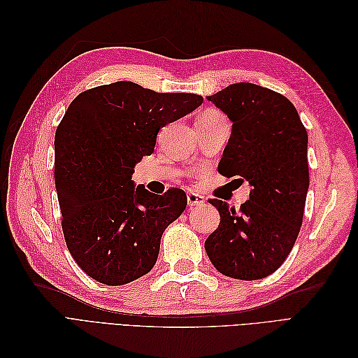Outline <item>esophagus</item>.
I'll return each instance as SVG.
<instances>
[{
    "mask_svg": "<svg viewBox=\"0 0 358 358\" xmlns=\"http://www.w3.org/2000/svg\"><path fill=\"white\" fill-rule=\"evenodd\" d=\"M187 199H188V206H191V208L192 206H201L204 203V197L199 196L196 192H189Z\"/></svg>",
    "mask_w": 358,
    "mask_h": 358,
    "instance_id": "obj_1",
    "label": "esophagus"
}]
</instances>
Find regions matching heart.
Here are the masks:
<instances>
[{
    "label": "heart",
    "mask_w": 358,
    "mask_h": 358,
    "mask_svg": "<svg viewBox=\"0 0 358 358\" xmlns=\"http://www.w3.org/2000/svg\"><path fill=\"white\" fill-rule=\"evenodd\" d=\"M206 115L210 116V115H221V113H218V112H216V110H208V112H206V113H203V116H206Z\"/></svg>",
    "instance_id": "heart-1"
}]
</instances>
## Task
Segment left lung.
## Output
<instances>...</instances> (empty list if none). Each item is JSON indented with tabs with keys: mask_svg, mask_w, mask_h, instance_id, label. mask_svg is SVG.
I'll list each match as a JSON object with an SVG mask.
<instances>
[{
	"mask_svg": "<svg viewBox=\"0 0 358 358\" xmlns=\"http://www.w3.org/2000/svg\"><path fill=\"white\" fill-rule=\"evenodd\" d=\"M208 100L233 122L218 170L248 180L251 192L239 210L209 200L221 222L204 249L220 273L263 279L285 262L300 231L309 188L306 128L287 96L254 83L230 85Z\"/></svg>",
	"mask_w": 358,
	"mask_h": 358,
	"instance_id": "8db88e82",
	"label": "left lung"
}]
</instances>
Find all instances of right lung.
<instances>
[{
    "label": "right lung",
    "mask_w": 358,
    "mask_h": 358,
    "mask_svg": "<svg viewBox=\"0 0 358 358\" xmlns=\"http://www.w3.org/2000/svg\"><path fill=\"white\" fill-rule=\"evenodd\" d=\"M203 96L159 94L133 82L79 94L55 134V188L74 262L104 285L149 273L161 236L187 208V194L134 187V167L154 152L159 129L196 110Z\"/></svg>",
    "instance_id": "right-lung-1"
}]
</instances>
